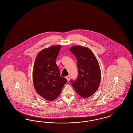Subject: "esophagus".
<instances>
[{"label": "esophagus", "mask_w": 133, "mask_h": 133, "mask_svg": "<svg viewBox=\"0 0 133 133\" xmlns=\"http://www.w3.org/2000/svg\"><path fill=\"white\" fill-rule=\"evenodd\" d=\"M66 79L67 80V81H69L70 80V76L69 75H68V76L66 77Z\"/></svg>", "instance_id": "34e87169"}]
</instances>
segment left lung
Masks as SVG:
<instances>
[{
  "instance_id": "1",
  "label": "left lung",
  "mask_w": 133,
  "mask_h": 133,
  "mask_svg": "<svg viewBox=\"0 0 133 133\" xmlns=\"http://www.w3.org/2000/svg\"><path fill=\"white\" fill-rule=\"evenodd\" d=\"M69 50L77 60L78 75L74 82L71 80L76 93L83 98L93 95L100 86L101 72L98 61L93 52L86 47L77 45Z\"/></svg>"
}]
</instances>
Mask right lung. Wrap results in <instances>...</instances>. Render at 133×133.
Here are the masks:
<instances>
[{
	"instance_id": "obj_1",
	"label": "right lung",
	"mask_w": 133,
	"mask_h": 133,
	"mask_svg": "<svg viewBox=\"0 0 133 133\" xmlns=\"http://www.w3.org/2000/svg\"><path fill=\"white\" fill-rule=\"evenodd\" d=\"M61 45L52 46L40 51L35 60L33 81L39 95L48 101H53L60 94L67 80L60 76L56 63Z\"/></svg>"
}]
</instances>
